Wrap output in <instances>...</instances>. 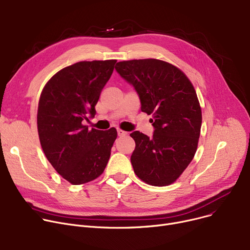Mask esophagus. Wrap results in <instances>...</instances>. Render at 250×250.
Masks as SVG:
<instances>
[{
    "label": "esophagus",
    "instance_id": "esophagus-1",
    "mask_svg": "<svg viewBox=\"0 0 250 250\" xmlns=\"http://www.w3.org/2000/svg\"><path fill=\"white\" fill-rule=\"evenodd\" d=\"M127 133L126 132H125L124 129H121V128H118L117 129V135L120 136V137H124V136H125Z\"/></svg>",
    "mask_w": 250,
    "mask_h": 250
}]
</instances>
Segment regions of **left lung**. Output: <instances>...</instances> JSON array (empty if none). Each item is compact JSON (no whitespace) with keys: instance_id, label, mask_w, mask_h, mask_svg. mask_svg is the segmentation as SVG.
<instances>
[{"instance_id":"left-lung-1","label":"left lung","mask_w":250,"mask_h":250,"mask_svg":"<svg viewBox=\"0 0 250 250\" xmlns=\"http://www.w3.org/2000/svg\"><path fill=\"white\" fill-rule=\"evenodd\" d=\"M115 70L135 87L142 111L153 116V138L138 130L130 134L134 171L147 185H171L198 149L202 108L194 87L180 69L157 59L120 62Z\"/></svg>"}]
</instances>
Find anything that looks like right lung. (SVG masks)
I'll return each instance as SVG.
<instances>
[{
	"label": "right lung",
	"instance_id": "add662e5",
	"mask_svg": "<svg viewBox=\"0 0 250 250\" xmlns=\"http://www.w3.org/2000/svg\"><path fill=\"white\" fill-rule=\"evenodd\" d=\"M116 60L79 62L59 71L44 85L37 108V130L44 155L56 171L74 186L99 177L106 167L114 127L88 128L101 90Z\"/></svg>",
	"mask_w": 250,
	"mask_h": 250
}]
</instances>
